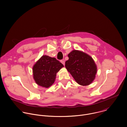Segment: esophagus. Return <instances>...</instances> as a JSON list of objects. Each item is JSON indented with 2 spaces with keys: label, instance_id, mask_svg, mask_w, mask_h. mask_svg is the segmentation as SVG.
Returning a JSON list of instances; mask_svg holds the SVG:
<instances>
[{
  "label": "esophagus",
  "instance_id": "esophagus-1",
  "mask_svg": "<svg viewBox=\"0 0 127 127\" xmlns=\"http://www.w3.org/2000/svg\"><path fill=\"white\" fill-rule=\"evenodd\" d=\"M60 62L64 65H65V61L64 60H61V61H60Z\"/></svg>",
  "mask_w": 127,
  "mask_h": 127
}]
</instances>
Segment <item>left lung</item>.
<instances>
[{"label":"left lung","instance_id":"obj_1","mask_svg":"<svg viewBox=\"0 0 127 127\" xmlns=\"http://www.w3.org/2000/svg\"><path fill=\"white\" fill-rule=\"evenodd\" d=\"M65 67L76 81L81 85L90 84L95 79L97 68L92 57L83 52L73 50L68 55Z\"/></svg>","mask_w":127,"mask_h":127}]
</instances>
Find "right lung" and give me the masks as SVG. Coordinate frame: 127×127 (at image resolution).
<instances>
[{"mask_svg": "<svg viewBox=\"0 0 127 127\" xmlns=\"http://www.w3.org/2000/svg\"><path fill=\"white\" fill-rule=\"evenodd\" d=\"M63 67L56 58L43 56L33 67V78L38 85L49 88L54 83L57 72Z\"/></svg>", "mask_w": 127, "mask_h": 127, "instance_id": "add662e5", "label": "right lung"}]
</instances>
